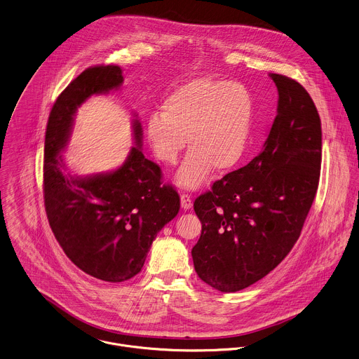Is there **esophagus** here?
<instances>
[{
    "label": "esophagus",
    "mask_w": 359,
    "mask_h": 359,
    "mask_svg": "<svg viewBox=\"0 0 359 359\" xmlns=\"http://www.w3.org/2000/svg\"><path fill=\"white\" fill-rule=\"evenodd\" d=\"M180 204H182V208L183 210H190L193 207V201H191V197L189 194H182L180 196Z\"/></svg>",
    "instance_id": "esophagus-1"
}]
</instances>
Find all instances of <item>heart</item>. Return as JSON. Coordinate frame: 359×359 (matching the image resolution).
Returning <instances> with one entry per match:
<instances>
[{"mask_svg": "<svg viewBox=\"0 0 359 359\" xmlns=\"http://www.w3.org/2000/svg\"><path fill=\"white\" fill-rule=\"evenodd\" d=\"M255 102L250 90L237 81L196 77L175 88L152 114L145 136L155 156L175 165L189 143L176 184L203 187L216 172L226 173L245 158L254 129Z\"/></svg>", "mask_w": 359, "mask_h": 359, "instance_id": "heart-1", "label": "heart"}]
</instances>
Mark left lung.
<instances>
[{
    "label": "left lung",
    "mask_w": 359,
    "mask_h": 359,
    "mask_svg": "<svg viewBox=\"0 0 359 359\" xmlns=\"http://www.w3.org/2000/svg\"><path fill=\"white\" fill-rule=\"evenodd\" d=\"M269 76L279 101L262 149L194 201L203 224L191 250L194 268L203 282L222 292L254 285L286 258L319 184L318 109L298 81L278 73Z\"/></svg>",
    "instance_id": "obj_1"
}]
</instances>
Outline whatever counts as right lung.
I'll return each instance as SVG.
<instances>
[{"instance_id":"1","label":"right lung","mask_w":359,"mask_h":359,"mask_svg":"<svg viewBox=\"0 0 359 359\" xmlns=\"http://www.w3.org/2000/svg\"><path fill=\"white\" fill-rule=\"evenodd\" d=\"M123 83L118 65L80 73L57 98L44 144V205L51 230L73 264L111 283L132 279L143 268L156 233L180 208L177 191L163 184L161 168L142 151V125L133 123L136 147L121 168L93 176L67 172V147L76 109L91 95Z\"/></svg>"}]
</instances>
